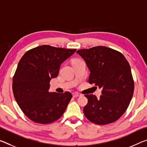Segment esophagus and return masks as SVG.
I'll return each mask as SVG.
<instances>
[{
  "mask_svg": "<svg viewBox=\"0 0 147 147\" xmlns=\"http://www.w3.org/2000/svg\"><path fill=\"white\" fill-rule=\"evenodd\" d=\"M73 97H77L80 96L81 94H78V93H74V94H73Z\"/></svg>",
  "mask_w": 147,
  "mask_h": 147,
  "instance_id": "34e87169",
  "label": "esophagus"
}]
</instances>
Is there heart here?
I'll use <instances>...</instances> for the list:
<instances>
[{
  "instance_id": "obj_1",
  "label": "heart",
  "mask_w": 147,
  "mask_h": 147,
  "mask_svg": "<svg viewBox=\"0 0 147 147\" xmlns=\"http://www.w3.org/2000/svg\"><path fill=\"white\" fill-rule=\"evenodd\" d=\"M74 60H76V59H74Z\"/></svg>"
}]
</instances>
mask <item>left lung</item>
<instances>
[{
    "label": "left lung",
    "mask_w": 147,
    "mask_h": 147,
    "mask_svg": "<svg viewBox=\"0 0 147 147\" xmlns=\"http://www.w3.org/2000/svg\"><path fill=\"white\" fill-rule=\"evenodd\" d=\"M76 53L90 69L88 82L102 89L98 99L92 94L85 95L88 102L84 114L96 124L115 122L127 110L134 94V81L129 63L122 53L105 46L82 49Z\"/></svg>",
    "instance_id": "left-lung-1"
}]
</instances>
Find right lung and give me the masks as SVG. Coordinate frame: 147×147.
Returning a JSON list of instances; mask_svg holds the SVG:
<instances>
[{
    "label": "right lung",
    "mask_w": 147,
    "mask_h": 147,
    "mask_svg": "<svg viewBox=\"0 0 147 147\" xmlns=\"http://www.w3.org/2000/svg\"><path fill=\"white\" fill-rule=\"evenodd\" d=\"M76 50L42 45L21 58L13 77V93L23 113L34 122L50 124L63 115L73 95L69 92H50V82Z\"/></svg>",
    "instance_id": "right-lung-1"
}]
</instances>
